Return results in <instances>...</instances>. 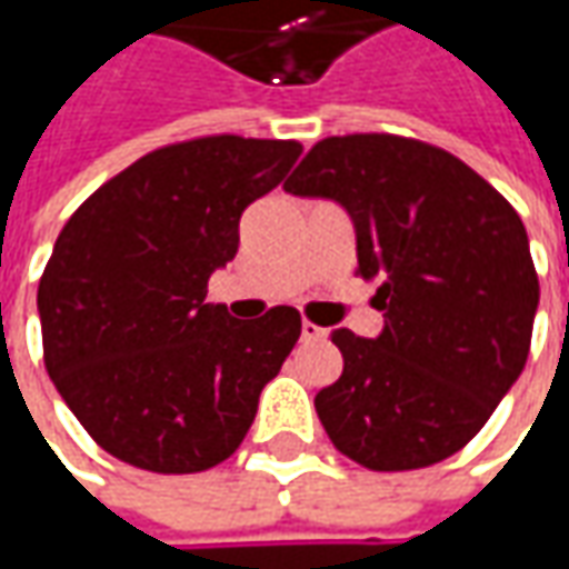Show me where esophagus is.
<instances>
[{
	"label": "esophagus",
	"mask_w": 569,
	"mask_h": 569,
	"mask_svg": "<svg viewBox=\"0 0 569 569\" xmlns=\"http://www.w3.org/2000/svg\"><path fill=\"white\" fill-rule=\"evenodd\" d=\"M300 339H303V341H322V339H326V329H319L317 322L303 319V322H300Z\"/></svg>",
	"instance_id": "1"
}]
</instances>
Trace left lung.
<instances>
[{
  "mask_svg": "<svg viewBox=\"0 0 569 569\" xmlns=\"http://www.w3.org/2000/svg\"><path fill=\"white\" fill-rule=\"evenodd\" d=\"M355 221L382 332L336 329L345 370L317 392L339 452L370 471L443 462L519 380L538 274L516 208L437 144L358 132L317 142L284 183Z\"/></svg>",
  "mask_w": 569,
  "mask_h": 569,
  "instance_id": "8db88e82",
  "label": "left lung"
}]
</instances>
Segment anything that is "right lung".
Here are the masks:
<instances>
[{
    "label": "right lung",
    "mask_w": 569,
    "mask_h": 569,
    "mask_svg": "<svg viewBox=\"0 0 569 569\" xmlns=\"http://www.w3.org/2000/svg\"><path fill=\"white\" fill-rule=\"evenodd\" d=\"M300 151L243 136L164 144L88 196L56 237L37 288L43 363L110 456L192 475L243 443L300 313L233 319L206 303L208 278L237 256L243 208Z\"/></svg>",
    "instance_id": "obj_1"
}]
</instances>
